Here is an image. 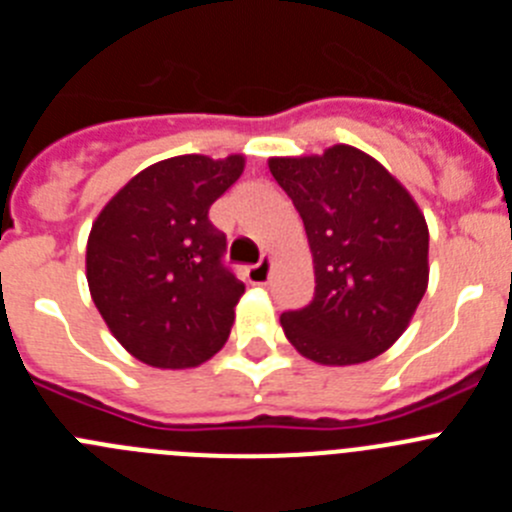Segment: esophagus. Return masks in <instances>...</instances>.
<instances>
[{"label": "esophagus", "instance_id": "1", "mask_svg": "<svg viewBox=\"0 0 512 512\" xmlns=\"http://www.w3.org/2000/svg\"><path fill=\"white\" fill-rule=\"evenodd\" d=\"M246 279L251 284H269L271 279V259H261L259 264H253L246 269Z\"/></svg>", "mask_w": 512, "mask_h": 512}]
</instances>
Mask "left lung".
<instances>
[{"label": "left lung", "mask_w": 512, "mask_h": 512, "mask_svg": "<svg viewBox=\"0 0 512 512\" xmlns=\"http://www.w3.org/2000/svg\"><path fill=\"white\" fill-rule=\"evenodd\" d=\"M305 223L315 297L282 312L289 343L325 366L384 354L428 287V225L410 192L354 146L323 156L269 158Z\"/></svg>", "instance_id": "1"}]
</instances>
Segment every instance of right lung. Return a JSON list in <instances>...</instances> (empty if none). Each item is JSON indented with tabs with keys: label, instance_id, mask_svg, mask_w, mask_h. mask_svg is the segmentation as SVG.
<instances>
[{
	"label": "right lung",
	"instance_id": "1",
	"mask_svg": "<svg viewBox=\"0 0 512 512\" xmlns=\"http://www.w3.org/2000/svg\"><path fill=\"white\" fill-rule=\"evenodd\" d=\"M243 156H174L135 174L99 212L87 282L122 348L156 369L200 366L225 346L246 292L223 264L212 202L243 174Z\"/></svg>",
	"mask_w": 512,
	"mask_h": 512
}]
</instances>
